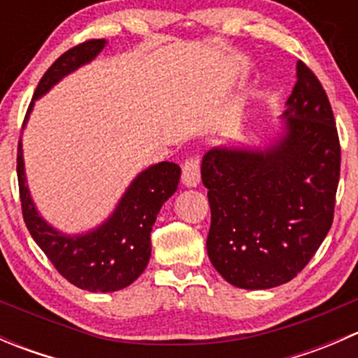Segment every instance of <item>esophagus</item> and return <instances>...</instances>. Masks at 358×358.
Here are the masks:
<instances>
[{
	"instance_id": "obj_1",
	"label": "esophagus",
	"mask_w": 358,
	"mask_h": 358,
	"mask_svg": "<svg viewBox=\"0 0 358 358\" xmlns=\"http://www.w3.org/2000/svg\"><path fill=\"white\" fill-rule=\"evenodd\" d=\"M182 182L185 187H197L201 182V166L199 159L190 157L187 159L182 168Z\"/></svg>"
}]
</instances>
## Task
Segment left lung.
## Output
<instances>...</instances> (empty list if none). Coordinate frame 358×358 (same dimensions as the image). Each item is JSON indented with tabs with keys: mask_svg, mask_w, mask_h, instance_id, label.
Returning a JSON list of instances; mask_svg holds the SVG:
<instances>
[{
	"mask_svg": "<svg viewBox=\"0 0 358 358\" xmlns=\"http://www.w3.org/2000/svg\"><path fill=\"white\" fill-rule=\"evenodd\" d=\"M280 119L284 124L266 145H218L202 157L211 208L208 256L241 289L294 279L333 223L338 131L322 85L301 60Z\"/></svg>",
	"mask_w": 358,
	"mask_h": 358,
	"instance_id": "left-lung-1",
	"label": "left lung"
}]
</instances>
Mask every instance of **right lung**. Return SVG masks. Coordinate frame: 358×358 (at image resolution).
Returning <instances> with one entry per match:
<instances>
[{
  "instance_id": "right-lung-1",
  "label": "right lung",
  "mask_w": 358,
  "mask_h": 358,
  "mask_svg": "<svg viewBox=\"0 0 358 358\" xmlns=\"http://www.w3.org/2000/svg\"><path fill=\"white\" fill-rule=\"evenodd\" d=\"M106 45V39H92L55 60L36 88L24 128L36 100L66 76L95 60ZM180 173L182 169L175 162L162 161L149 166L133 178L114 211L100 225L83 234H66L50 225L32 201L25 176L22 140L17 154L22 215L32 239L69 282L90 292L124 289L142 275L152 251L150 232L162 204L178 189Z\"/></svg>"
}]
</instances>
